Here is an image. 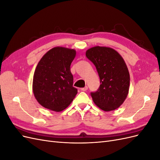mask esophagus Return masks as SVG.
I'll use <instances>...</instances> for the list:
<instances>
[{
  "label": "esophagus",
  "instance_id": "34e87169",
  "mask_svg": "<svg viewBox=\"0 0 160 160\" xmlns=\"http://www.w3.org/2000/svg\"><path fill=\"white\" fill-rule=\"evenodd\" d=\"M88 89V86H85V88H83L81 89V90L83 91H86Z\"/></svg>",
  "mask_w": 160,
  "mask_h": 160
}]
</instances>
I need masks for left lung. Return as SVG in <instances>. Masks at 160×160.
<instances>
[{"instance_id":"left-lung-1","label":"left lung","mask_w":160,"mask_h":160,"mask_svg":"<svg viewBox=\"0 0 160 160\" xmlns=\"http://www.w3.org/2000/svg\"><path fill=\"white\" fill-rule=\"evenodd\" d=\"M85 55L95 66L100 79L99 89L91 93L93 102L105 111L118 109L129 89V71L122 57L112 48L99 46L90 48Z\"/></svg>"}]
</instances>
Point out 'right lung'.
<instances>
[{"instance_id": "1", "label": "right lung", "mask_w": 160, "mask_h": 160, "mask_svg": "<svg viewBox=\"0 0 160 160\" xmlns=\"http://www.w3.org/2000/svg\"><path fill=\"white\" fill-rule=\"evenodd\" d=\"M76 55L74 49L56 47L43 55L36 67L32 91L42 107L55 111L66 109L75 98L70 66Z\"/></svg>"}]
</instances>
